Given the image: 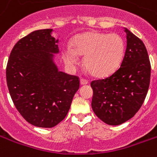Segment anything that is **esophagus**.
Returning a JSON list of instances; mask_svg holds the SVG:
<instances>
[{"mask_svg": "<svg viewBox=\"0 0 157 157\" xmlns=\"http://www.w3.org/2000/svg\"><path fill=\"white\" fill-rule=\"evenodd\" d=\"M80 83H81V85H86L88 83V82L86 79H81L80 80Z\"/></svg>", "mask_w": 157, "mask_h": 157, "instance_id": "obj_1", "label": "esophagus"}]
</instances>
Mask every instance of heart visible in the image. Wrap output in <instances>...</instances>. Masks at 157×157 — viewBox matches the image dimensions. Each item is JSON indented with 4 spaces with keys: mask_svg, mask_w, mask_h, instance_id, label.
<instances>
[{
    "mask_svg": "<svg viewBox=\"0 0 157 157\" xmlns=\"http://www.w3.org/2000/svg\"><path fill=\"white\" fill-rule=\"evenodd\" d=\"M125 52V44L117 33L87 32L77 35L71 45L62 50V58L68 67L80 64L79 55L84 56V65L97 76H105L117 70Z\"/></svg>",
    "mask_w": 157,
    "mask_h": 157,
    "instance_id": "obj_1",
    "label": "heart"
}]
</instances>
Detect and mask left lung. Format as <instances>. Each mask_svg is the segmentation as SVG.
I'll list each match as a JSON object with an SVG mask.
<instances>
[{"mask_svg":"<svg viewBox=\"0 0 157 157\" xmlns=\"http://www.w3.org/2000/svg\"><path fill=\"white\" fill-rule=\"evenodd\" d=\"M127 45L120 67L92 81V108L102 122L119 125L134 117L145 101L151 79V63L144 43L125 29Z\"/></svg>","mask_w":157,"mask_h":157,"instance_id":"1","label":"left lung"}]
</instances>
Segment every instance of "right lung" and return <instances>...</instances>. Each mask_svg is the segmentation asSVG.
<instances>
[{
    "instance_id": "add662e5",
    "label": "right lung",
    "mask_w": 157,
    "mask_h": 157,
    "mask_svg": "<svg viewBox=\"0 0 157 157\" xmlns=\"http://www.w3.org/2000/svg\"><path fill=\"white\" fill-rule=\"evenodd\" d=\"M53 31L36 30L20 39L6 66L14 105L29 124L40 128H52L65 118L80 86L77 76L59 71V39Z\"/></svg>"
}]
</instances>
